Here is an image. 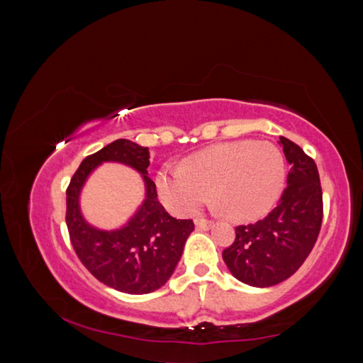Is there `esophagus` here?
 <instances>
[{"mask_svg": "<svg viewBox=\"0 0 363 363\" xmlns=\"http://www.w3.org/2000/svg\"><path fill=\"white\" fill-rule=\"evenodd\" d=\"M195 225H196L198 230L208 231V230H211L212 222H209V220H206V218H196V220H195Z\"/></svg>", "mask_w": 363, "mask_h": 363, "instance_id": "34e87169", "label": "esophagus"}]
</instances>
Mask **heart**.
<instances>
[{"instance_id": "heart-1", "label": "heart", "mask_w": 363, "mask_h": 363, "mask_svg": "<svg viewBox=\"0 0 363 363\" xmlns=\"http://www.w3.org/2000/svg\"><path fill=\"white\" fill-rule=\"evenodd\" d=\"M285 176V157L275 145L239 140L203 149L184 167L160 169L155 186L163 204L176 216L194 214L212 191L226 217L248 222L277 203Z\"/></svg>"}]
</instances>
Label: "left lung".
Here are the masks:
<instances>
[{
	"mask_svg": "<svg viewBox=\"0 0 363 363\" xmlns=\"http://www.w3.org/2000/svg\"><path fill=\"white\" fill-rule=\"evenodd\" d=\"M289 163L286 189L277 208L257 223L240 225L223 250V261L239 281L269 288L289 279L315 247L323 223V190L315 160L280 137Z\"/></svg>",
	"mask_w": 363,
	"mask_h": 363,
	"instance_id": "left-lung-1",
	"label": "left lung"
}]
</instances>
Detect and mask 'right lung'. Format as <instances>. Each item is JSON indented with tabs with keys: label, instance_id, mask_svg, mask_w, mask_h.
I'll return each instance as SVG.
<instances>
[{
	"label": "right lung",
	"instance_id": "1",
	"mask_svg": "<svg viewBox=\"0 0 363 363\" xmlns=\"http://www.w3.org/2000/svg\"><path fill=\"white\" fill-rule=\"evenodd\" d=\"M105 161L123 162L144 177L145 200L116 230H101L81 214L79 195L90 173ZM149 149L130 140H116L88 155L67 187L66 223L77 257L104 285L127 294H147L162 288L173 275L194 231L191 220H177L157 200V190L147 176Z\"/></svg>",
	"mask_w": 363,
	"mask_h": 363
}]
</instances>
